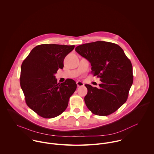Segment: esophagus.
<instances>
[{"mask_svg":"<svg viewBox=\"0 0 154 154\" xmlns=\"http://www.w3.org/2000/svg\"><path fill=\"white\" fill-rule=\"evenodd\" d=\"M76 85L78 87H82V86H84V83H82V82H80V81H78L76 82Z\"/></svg>","mask_w":154,"mask_h":154,"instance_id":"obj_1","label":"esophagus"}]
</instances>
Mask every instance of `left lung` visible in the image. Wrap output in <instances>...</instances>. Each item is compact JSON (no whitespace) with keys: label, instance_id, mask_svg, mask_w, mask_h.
<instances>
[{"label":"left lung","instance_id":"obj_1","mask_svg":"<svg viewBox=\"0 0 154 154\" xmlns=\"http://www.w3.org/2000/svg\"><path fill=\"white\" fill-rule=\"evenodd\" d=\"M76 51L87 59L94 76L100 78V88L85 84L88 93L85 103L93 114L108 116L124 104L133 84L131 60L117 44L97 41L82 44Z\"/></svg>","mask_w":154,"mask_h":154}]
</instances>
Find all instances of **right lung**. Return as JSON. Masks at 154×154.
I'll return each instance as SVG.
<instances>
[{
  "label": "right lung",
  "mask_w": 154,
  "mask_h": 154,
  "mask_svg": "<svg viewBox=\"0 0 154 154\" xmlns=\"http://www.w3.org/2000/svg\"><path fill=\"white\" fill-rule=\"evenodd\" d=\"M75 45L44 44L35 47L23 61L20 85L27 106L40 116L50 119L66 110L76 89L71 79L59 84L54 74Z\"/></svg>",
  "instance_id": "1"
}]
</instances>
